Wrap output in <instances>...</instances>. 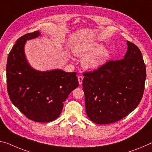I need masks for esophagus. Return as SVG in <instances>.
Listing matches in <instances>:
<instances>
[{"mask_svg":"<svg viewBox=\"0 0 152 152\" xmlns=\"http://www.w3.org/2000/svg\"><path fill=\"white\" fill-rule=\"evenodd\" d=\"M78 83L79 85H81L82 83H83V77L82 76H78Z\"/></svg>","mask_w":152,"mask_h":152,"instance_id":"obj_1","label":"esophagus"}]
</instances>
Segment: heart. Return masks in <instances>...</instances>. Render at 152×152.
<instances>
[{"instance_id": "heart-1", "label": "heart", "mask_w": 152, "mask_h": 152, "mask_svg": "<svg viewBox=\"0 0 152 152\" xmlns=\"http://www.w3.org/2000/svg\"><path fill=\"white\" fill-rule=\"evenodd\" d=\"M102 46L99 44L86 45L75 50V54L78 57H84L82 61L83 66L88 69H96L105 63L107 52L102 50Z\"/></svg>"}]
</instances>
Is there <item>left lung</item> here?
<instances>
[{"label":"left lung","instance_id":"obj_1","mask_svg":"<svg viewBox=\"0 0 152 152\" xmlns=\"http://www.w3.org/2000/svg\"><path fill=\"white\" fill-rule=\"evenodd\" d=\"M126 43L128 50L124 59L109 61L83 74L86 112L96 124L122 119L135 109L143 97L145 65L139 48L129 41Z\"/></svg>","mask_w":152,"mask_h":152}]
</instances>
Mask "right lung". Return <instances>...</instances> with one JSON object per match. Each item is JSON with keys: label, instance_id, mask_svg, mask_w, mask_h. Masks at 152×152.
<instances>
[{"label": "right lung", "instance_id": "1", "mask_svg": "<svg viewBox=\"0 0 152 152\" xmlns=\"http://www.w3.org/2000/svg\"><path fill=\"white\" fill-rule=\"evenodd\" d=\"M39 31L28 33L18 38L8 55L7 83L13 104L28 119L38 122L56 120L66 100L78 86L76 72L62 69L41 72L28 64L24 53L27 40L37 38Z\"/></svg>", "mask_w": 152, "mask_h": 152}]
</instances>
